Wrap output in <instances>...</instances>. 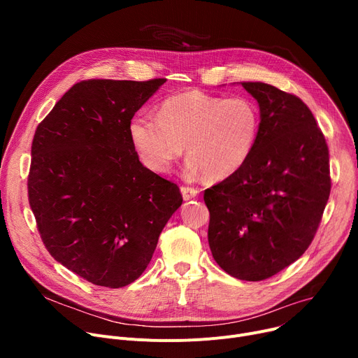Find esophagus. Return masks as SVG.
I'll return each instance as SVG.
<instances>
[{
	"instance_id": "esophagus-1",
	"label": "esophagus",
	"mask_w": 358,
	"mask_h": 358,
	"mask_svg": "<svg viewBox=\"0 0 358 358\" xmlns=\"http://www.w3.org/2000/svg\"><path fill=\"white\" fill-rule=\"evenodd\" d=\"M181 194L184 200H192L199 196V190L194 187H181Z\"/></svg>"
}]
</instances>
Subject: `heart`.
<instances>
[{"label":"heart","instance_id":"b5f03b06","mask_svg":"<svg viewBox=\"0 0 358 358\" xmlns=\"http://www.w3.org/2000/svg\"><path fill=\"white\" fill-rule=\"evenodd\" d=\"M259 110L248 97L223 99L199 90L168 97L158 117L136 115L129 136L142 162L166 173L187 143L185 171L224 180L245 165L257 143Z\"/></svg>","mask_w":358,"mask_h":358}]
</instances>
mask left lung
<instances>
[{
    "mask_svg": "<svg viewBox=\"0 0 358 358\" xmlns=\"http://www.w3.org/2000/svg\"><path fill=\"white\" fill-rule=\"evenodd\" d=\"M259 106L248 161L204 190L209 245L222 270L266 280L303 255L331 193L329 150L309 107L264 83H242Z\"/></svg>",
    "mask_w": 358,
    "mask_h": 358,
    "instance_id": "obj_1",
    "label": "left lung"
}]
</instances>
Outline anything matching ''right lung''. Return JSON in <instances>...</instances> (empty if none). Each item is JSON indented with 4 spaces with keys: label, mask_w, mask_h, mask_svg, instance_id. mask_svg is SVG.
<instances>
[{
    "label": "right lung",
    "mask_w": 358,
    "mask_h": 358,
    "mask_svg": "<svg viewBox=\"0 0 358 358\" xmlns=\"http://www.w3.org/2000/svg\"><path fill=\"white\" fill-rule=\"evenodd\" d=\"M165 81L77 83L36 129L27 189L37 229L56 261L96 286L139 278L182 203L129 136L135 113Z\"/></svg>",
    "instance_id": "add662e5"
}]
</instances>
